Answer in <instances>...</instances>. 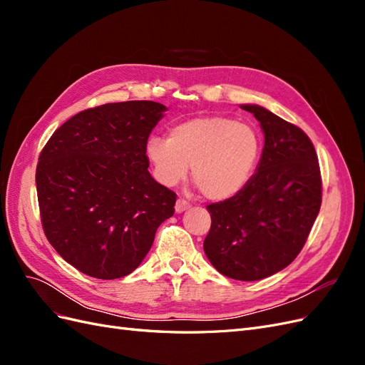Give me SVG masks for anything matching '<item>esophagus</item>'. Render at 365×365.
<instances>
[{"label":"esophagus","mask_w":365,"mask_h":365,"mask_svg":"<svg viewBox=\"0 0 365 365\" xmlns=\"http://www.w3.org/2000/svg\"><path fill=\"white\" fill-rule=\"evenodd\" d=\"M189 207H190V204L187 202L185 200H182V197H180V200L176 201V204H175V212H176V213H182V212H185V210L189 208Z\"/></svg>","instance_id":"esophagus-1"}]
</instances>
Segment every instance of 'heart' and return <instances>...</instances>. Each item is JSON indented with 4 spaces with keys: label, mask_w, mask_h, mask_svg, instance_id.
I'll return each instance as SVG.
<instances>
[{
    "label": "heart",
    "mask_w": 365,
    "mask_h": 365,
    "mask_svg": "<svg viewBox=\"0 0 365 365\" xmlns=\"http://www.w3.org/2000/svg\"><path fill=\"white\" fill-rule=\"evenodd\" d=\"M153 175L164 185L192 178L210 201H227L244 190L260 155V137L248 123L227 115L180 121L169 138L149 137L145 146Z\"/></svg>",
    "instance_id": "1"
}]
</instances>
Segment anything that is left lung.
I'll return each mask as SVG.
<instances>
[{
  "label": "left lung",
  "mask_w": 365,
  "mask_h": 365,
  "mask_svg": "<svg viewBox=\"0 0 365 365\" xmlns=\"http://www.w3.org/2000/svg\"><path fill=\"white\" fill-rule=\"evenodd\" d=\"M264 134L262 157L244 190L207 205L204 251L230 279L262 280L298 256L322 207V173L304 132L259 105H242Z\"/></svg>",
  "instance_id": "left-lung-1"
}]
</instances>
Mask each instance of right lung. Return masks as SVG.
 Segmentation results:
<instances>
[{"mask_svg":"<svg viewBox=\"0 0 365 365\" xmlns=\"http://www.w3.org/2000/svg\"><path fill=\"white\" fill-rule=\"evenodd\" d=\"M150 101L85 109L54 130L36 168L51 247L90 277L113 280L146 257L176 195L152 178L145 146L165 111Z\"/></svg>","mask_w":365,"mask_h":365,"instance_id":"obj_1","label":"right lung"}]
</instances>
